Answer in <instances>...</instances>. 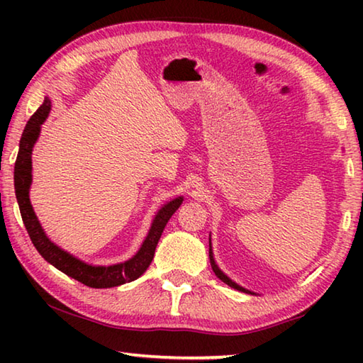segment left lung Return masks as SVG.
I'll return each instance as SVG.
<instances>
[{
    "label": "left lung",
    "mask_w": 363,
    "mask_h": 363,
    "mask_svg": "<svg viewBox=\"0 0 363 363\" xmlns=\"http://www.w3.org/2000/svg\"><path fill=\"white\" fill-rule=\"evenodd\" d=\"M210 262H211V269H213V272L216 274V277H218L219 280H223L225 285H229V286H232V288H235V290H238V291L250 293V294H256V293H253V291L247 290V288H243L242 285L235 284V281H233L232 279L227 277V275L223 272V270L219 269V266H218V264H216V261H214V256H213V248H211V235H210Z\"/></svg>",
    "instance_id": "1"
}]
</instances>
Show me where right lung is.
Instances as JSON below:
<instances>
[{"label":"right lung","instance_id":"right-lung-1","mask_svg":"<svg viewBox=\"0 0 363 363\" xmlns=\"http://www.w3.org/2000/svg\"><path fill=\"white\" fill-rule=\"evenodd\" d=\"M49 112H51V99L45 97L43 106L36 110L28 120L26 130L22 133L19 153H17L16 167H14V189L16 199L21 208L22 220L26 224V229L30 235L33 247L38 250V253L45 259L52 264L54 267L59 269L69 277L82 281L83 285L91 288H112L120 286L123 284L139 279L147 267L150 266L155 255L157 243L162 237L164 225L168 224L169 218L176 213L177 208L181 206L184 196H176L169 200L157 211L155 218L152 220L149 233L144 238L143 245L138 250V253L130 259L118 264H110V266H93L82 259H78L69 251L57 247L51 238L46 235L38 218L33 211V206L30 203V186H32V152L40 138L41 125L46 121Z\"/></svg>","mask_w":363,"mask_h":363}]
</instances>
